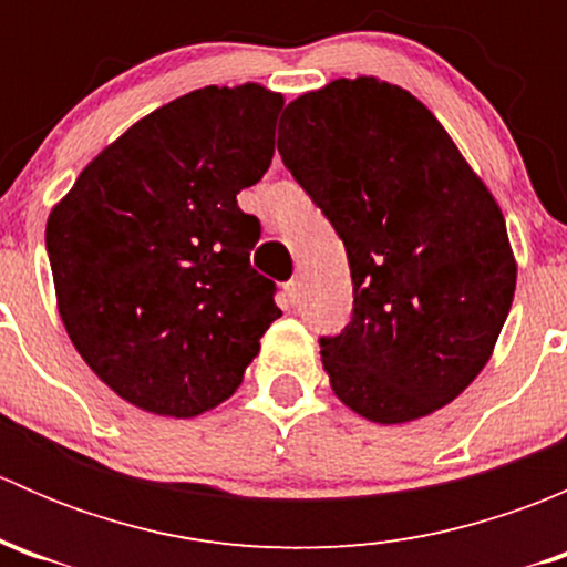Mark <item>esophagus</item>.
<instances>
[{
	"instance_id": "esophagus-1",
	"label": "esophagus",
	"mask_w": 567,
	"mask_h": 567,
	"mask_svg": "<svg viewBox=\"0 0 567 567\" xmlns=\"http://www.w3.org/2000/svg\"><path fill=\"white\" fill-rule=\"evenodd\" d=\"M285 293H288L290 305H296V301L301 299V279H290V282H285Z\"/></svg>"
}]
</instances>
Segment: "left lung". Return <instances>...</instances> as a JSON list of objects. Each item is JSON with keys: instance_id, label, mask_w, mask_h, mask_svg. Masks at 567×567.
<instances>
[{"instance_id": "8db88e82", "label": "left lung", "mask_w": 567, "mask_h": 567, "mask_svg": "<svg viewBox=\"0 0 567 567\" xmlns=\"http://www.w3.org/2000/svg\"><path fill=\"white\" fill-rule=\"evenodd\" d=\"M277 147L351 266V323L320 340L331 392L379 425L453 403L488 364L516 293L483 177L431 109L375 76L290 101Z\"/></svg>"}]
</instances>
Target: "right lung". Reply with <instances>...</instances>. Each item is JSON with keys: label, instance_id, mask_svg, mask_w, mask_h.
<instances>
[{"label": "right lung", "instance_id": "1", "mask_svg": "<svg viewBox=\"0 0 567 567\" xmlns=\"http://www.w3.org/2000/svg\"><path fill=\"white\" fill-rule=\"evenodd\" d=\"M282 106L255 82L181 95L106 145L51 208L62 326L147 414L192 420L225 403L282 316L249 266L260 221L236 199L266 175Z\"/></svg>", "mask_w": 567, "mask_h": 567}]
</instances>
